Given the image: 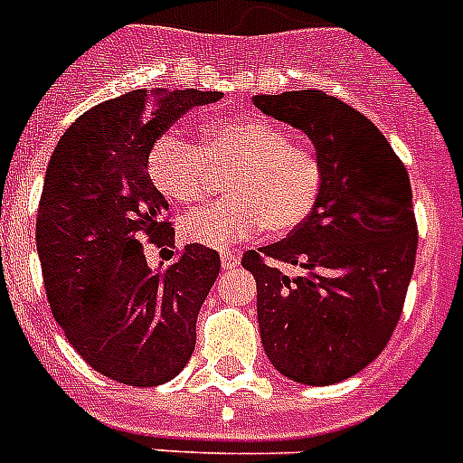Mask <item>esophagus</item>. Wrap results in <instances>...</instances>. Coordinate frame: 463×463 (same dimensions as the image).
I'll return each instance as SVG.
<instances>
[{
    "instance_id": "34e87169",
    "label": "esophagus",
    "mask_w": 463,
    "mask_h": 463,
    "mask_svg": "<svg viewBox=\"0 0 463 463\" xmlns=\"http://www.w3.org/2000/svg\"><path fill=\"white\" fill-rule=\"evenodd\" d=\"M238 263H240L238 254H232V251H221V268H223V270H232Z\"/></svg>"
}]
</instances>
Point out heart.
<instances>
[{"mask_svg":"<svg viewBox=\"0 0 463 463\" xmlns=\"http://www.w3.org/2000/svg\"><path fill=\"white\" fill-rule=\"evenodd\" d=\"M147 174L178 204L207 200L228 176L231 197L181 221L185 240L209 247L247 240L259 228L287 235L308 219L325 184V165L313 147L250 115L209 124L202 147L174 131L157 136L147 150Z\"/></svg>","mask_w":463,"mask_h":463,"instance_id":"b5f03b06","label":"heart"}]
</instances>
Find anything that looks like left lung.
Instances as JSON below:
<instances>
[{
	"mask_svg": "<svg viewBox=\"0 0 463 463\" xmlns=\"http://www.w3.org/2000/svg\"><path fill=\"white\" fill-rule=\"evenodd\" d=\"M254 106L304 131L325 165L308 219L242 256L263 351L291 382L339 383L386 348L402 316L419 240L410 176L382 131L336 96L304 89Z\"/></svg>",
	"mask_w": 463,
	"mask_h": 463,
	"instance_id": "left-lung-1",
	"label": "left lung"
}]
</instances>
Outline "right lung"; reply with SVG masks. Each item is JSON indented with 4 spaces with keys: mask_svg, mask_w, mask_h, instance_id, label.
Masks as SVG:
<instances>
[{
    "mask_svg": "<svg viewBox=\"0 0 463 463\" xmlns=\"http://www.w3.org/2000/svg\"><path fill=\"white\" fill-rule=\"evenodd\" d=\"M219 99L136 89L77 118L49 159L37 209L46 298L65 339L112 382H172L195 351L197 313L221 259L193 242L172 251L169 268L147 266L146 244L166 254L174 247L147 150L190 108Z\"/></svg>",
    "mask_w": 463,
    "mask_h": 463,
    "instance_id": "add662e5",
    "label": "right lung"
}]
</instances>
